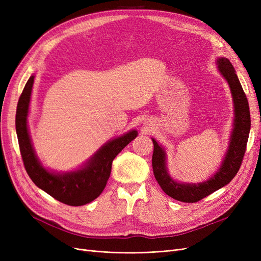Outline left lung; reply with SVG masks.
I'll list each match as a JSON object with an SVG mask.
<instances>
[{"label": "left lung", "instance_id": "obj_1", "mask_svg": "<svg viewBox=\"0 0 261 261\" xmlns=\"http://www.w3.org/2000/svg\"><path fill=\"white\" fill-rule=\"evenodd\" d=\"M218 64L220 73L223 75L228 85H230L235 106V122L230 147H228L227 153L218 173H216L210 179L203 181V183H177L168 174L167 167H165L164 150L158 145L154 139H152V169L154 177L163 189V192L168 196L172 197L173 199H176L178 201L197 202L230 183L234 176L238 174L243 162L245 151H246L247 140L250 130V113L248 100L242 88V85L231 62L227 59L220 58L218 60Z\"/></svg>", "mask_w": 261, "mask_h": 261}]
</instances>
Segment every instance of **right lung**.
Instances as JSON below:
<instances>
[{"label": "right lung", "mask_w": 261, "mask_h": 261, "mask_svg": "<svg viewBox=\"0 0 261 261\" xmlns=\"http://www.w3.org/2000/svg\"><path fill=\"white\" fill-rule=\"evenodd\" d=\"M35 76L25 85L16 109V133L23 167L31 180L42 191L68 206H83L89 203L103 191L111 174L114 158L137 136L136 130L115 138L102 147L82 170L54 174L46 171L35 154L27 128V115Z\"/></svg>", "instance_id": "add662e5"}]
</instances>
